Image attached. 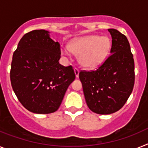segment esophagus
Segmentation results:
<instances>
[{
    "instance_id": "34e87169",
    "label": "esophagus",
    "mask_w": 148,
    "mask_h": 148,
    "mask_svg": "<svg viewBox=\"0 0 148 148\" xmlns=\"http://www.w3.org/2000/svg\"><path fill=\"white\" fill-rule=\"evenodd\" d=\"M79 73H80V71L78 70L77 68H74V74H75L76 77H79Z\"/></svg>"
}]
</instances>
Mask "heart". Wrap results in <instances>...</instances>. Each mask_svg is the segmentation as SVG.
<instances>
[{
    "instance_id": "b5f03b06",
    "label": "heart",
    "mask_w": 148,
    "mask_h": 148,
    "mask_svg": "<svg viewBox=\"0 0 148 148\" xmlns=\"http://www.w3.org/2000/svg\"><path fill=\"white\" fill-rule=\"evenodd\" d=\"M111 48V40L106 36L87 35L75 38L69 43L68 48L62 49L63 54L68 55L69 51L77 56L81 66L94 69L104 63Z\"/></svg>"
}]
</instances>
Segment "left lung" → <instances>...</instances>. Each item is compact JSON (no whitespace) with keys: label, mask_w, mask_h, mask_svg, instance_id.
<instances>
[{"label":"left lung","mask_w":148,"mask_h":148,"mask_svg":"<svg viewBox=\"0 0 148 148\" xmlns=\"http://www.w3.org/2000/svg\"><path fill=\"white\" fill-rule=\"evenodd\" d=\"M108 32L112 38L110 56L96 71L79 73L86 105L99 114L120 110L135 83V64L127 38L116 29Z\"/></svg>","instance_id":"obj_1"}]
</instances>
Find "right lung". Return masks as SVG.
<instances>
[{
	"instance_id": "right-lung-1",
	"label": "right lung",
	"mask_w": 148,
	"mask_h": 148,
	"mask_svg": "<svg viewBox=\"0 0 148 148\" xmlns=\"http://www.w3.org/2000/svg\"><path fill=\"white\" fill-rule=\"evenodd\" d=\"M48 31L25 34L13 53L10 80L15 94L27 110L50 114L59 109L69 85L75 79L71 66L59 63L60 44Z\"/></svg>"
}]
</instances>
